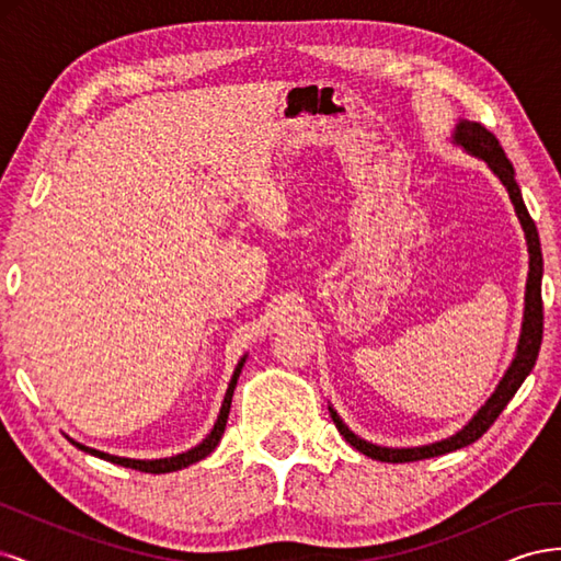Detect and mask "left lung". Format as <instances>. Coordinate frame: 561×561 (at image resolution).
<instances>
[{
    "instance_id": "left-lung-1",
    "label": "left lung",
    "mask_w": 561,
    "mask_h": 561,
    "mask_svg": "<svg viewBox=\"0 0 561 561\" xmlns=\"http://www.w3.org/2000/svg\"><path fill=\"white\" fill-rule=\"evenodd\" d=\"M454 145L463 147L468 154L482 159L491 173H494L503 186L507 190V196H511L515 213L519 225L524 229V239H526V248H529V278H526V293H524V320H522V332H519V342H517V351L515 358L507 367V371L503 375L501 383L496 386L491 398L480 407V412L474 414L466 426L458 431L456 435L439 439V443L433 445H423V447H381V445H371L367 439L355 435L346 423L339 419V414L330 407L332 421L336 423V431L344 435L346 443L363 451L369 458H377V461H386V463H404V461H421V458H431V456H439V454H449L461 447L472 445L474 439H480L489 428L491 423L499 419V414L505 410V404L513 400V396L517 393V388L524 383V379L529 377V371L536 365L538 351H540V342H542V297H540V280H542V252H540V239L534 219L524 206V198L519 192V184L515 180V168L513 163L507 161L503 147L499 145L496 135L489 133L482 124L474 122H461L456 124L454 130Z\"/></svg>"
}]
</instances>
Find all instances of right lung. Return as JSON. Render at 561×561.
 I'll use <instances>...</instances> for the list:
<instances>
[{
	"mask_svg": "<svg viewBox=\"0 0 561 561\" xmlns=\"http://www.w3.org/2000/svg\"><path fill=\"white\" fill-rule=\"evenodd\" d=\"M245 358H248V355H243L241 363L236 365V369H233V377H231V381H229L225 402H222V407H219V416H217V421H215L213 431L206 435V439H203L201 445L192 447L190 451H182V454L168 456V458H154V461H140V458H124V456H112V454H105V451H98V449H91V447L81 445V443H75V439H70V443H72L75 447H79L81 451L93 454V456H98V458H105V461H110V463L124 466V468H133V470H140V472H154V474H159V472H173V470H182V468H186V466H192V463L201 461V458H206V456L219 445V439H222V433H225V428H227L229 410H231L233 388H236V381H239V377H241V369H243V365H245Z\"/></svg>",
	"mask_w": 561,
	"mask_h": 561,
	"instance_id": "add662e5",
	"label": "right lung"
}]
</instances>
